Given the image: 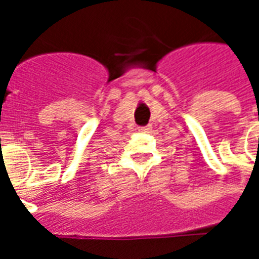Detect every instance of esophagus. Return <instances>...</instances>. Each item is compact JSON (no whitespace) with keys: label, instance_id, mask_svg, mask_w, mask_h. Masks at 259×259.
I'll list each match as a JSON object with an SVG mask.
<instances>
[{"label":"esophagus","instance_id":"obj_1","mask_svg":"<svg viewBox=\"0 0 259 259\" xmlns=\"http://www.w3.org/2000/svg\"><path fill=\"white\" fill-rule=\"evenodd\" d=\"M149 130H150V125L140 126V127H138V132H140V133H146V132H149Z\"/></svg>","mask_w":259,"mask_h":259}]
</instances>
